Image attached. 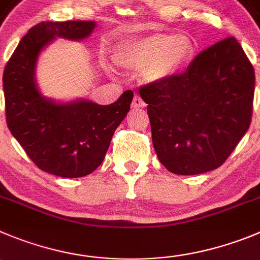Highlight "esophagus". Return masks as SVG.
<instances>
[{"mask_svg":"<svg viewBox=\"0 0 260 260\" xmlns=\"http://www.w3.org/2000/svg\"><path fill=\"white\" fill-rule=\"evenodd\" d=\"M145 106H146V104H145V101L142 100L141 97L137 96V94H136V96L133 97L132 108H133V109H140V108H145Z\"/></svg>","mask_w":260,"mask_h":260,"instance_id":"1","label":"esophagus"}]
</instances>
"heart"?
I'll use <instances>...</instances> for the list:
<instances>
[{
  "label": "heart",
  "instance_id": "b5f03b06",
  "mask_svg": "<svg viewBox=\"0 0 260 260\" xmlns=\"http://www.w3.org/2000/svg\"><path fill=\"white\" fill-rule=\"evenodd\" d=\"M192 55L193 43L186 35L152 33L125 43L115 61L131 72L145 69L149 81L160 82L183 69Z\"/></svg>",
  "mask_w": 260,
  "mask_h": 260
}]
</instances>
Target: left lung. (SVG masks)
<instances>
[{"label":"left lung","instance_id":"1","mask_svg":"<svg viewBox=\"0 0 260 260\" xmlns=\"http://www.w3.org/2000/svg\"><path fill=\"white\" fill-rule=\"evenodd\" d=\"M254 86L235 37L199 53L185 73L142 86L160 163L181 176L219 168L250 127Z\"/></svg>","mask_w":260,"mask_h":260}]
</instances>
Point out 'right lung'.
<instances>
[{
	"instance_id": "obj_1",
	"label": "right lung",
	"mask_w": 260,
	"mask_h": 260,
	"mask_svg": "<svg viewBox=\"0 0 260 260\" xmlns=\"http://www.w3.org/2000/svg\"><path fill=\"white\" fill-rule=\"evenodd\" d=\"M94 21H42L21 38L4 70L6 123L41 171L65 178L91 174L105 157L114 132L129 111L133 92L115 103H55L41 94L35 72L41 51L56 37L87 38Z\"/></svg>"
}]
</instances>
